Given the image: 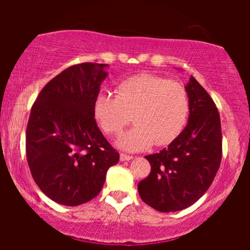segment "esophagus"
<instances>
[{
  "instance_id": "34e87169",
  "label": "esophagus",
  "mask_w": 250,
  "mask_h": 250,
  "mask_svg": "<svg viewBox=\"0 0 250 250\" xmlns=\"http://www.w3.org/2000/svg\"><path fill=\"white\" fill-rule=\"evenodd\" d=\"M120 160L122 161V162H125V161H130V160H133V156L125 155V153H121Z\"/></svg>"
}]
</instances>
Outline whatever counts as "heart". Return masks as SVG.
I'll list each match as a JSON object with an SVG mask.
<instances>
[{"label":"heart","instance_id":"obj_1","mask_svg":"<svg viewBox=\"0 0 250 250\" xmlns=\"http://www.w3.org/2000/svg\"><path fill=\"white\" fill-rule=\"evenodd\" d=\"M137 125L123 133L116 145L122 150L140 151L167 145L184 129L188 116V97L178 82L151 74L121 81L116 95L99 93L94 116L107 134H117L132 121Z\"/></svg>","mask_w":250,"mask_h":250}]
</instances>
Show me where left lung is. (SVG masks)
Returning <instances> with one entry per match:
<instances>
[{"mask_svg":"<svg viewBox=\"0 0 250 250\" xmlns=\"http://www.w3.org/2000/svg\"><path fill=\"white\" fill-rule=\"evenodd\" d=\"M185 90L188 125L167 148L145 156L151 172L138 184L141 200L162 213L183 210L200 200L221 161L220 116L213 99L193 76Z\"/></svg>","mask_w":250,"mask_h":250,"instance_id":"8db88e82","label":"left lung"}]
</instances>
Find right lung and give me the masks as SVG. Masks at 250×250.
<instances>
[{
	"instance_id": "right-lung-1",
	"label": "right lung",
	"mask_w": 250,
	"mask_h": 250,
	"mask_svg": "<svg viewBox=\"0 0 250 250\" xmlns=\"http://www.w3.org/2000/svg\"><path fill=\"white\" fill-rule=\"evenodd\" d=\"M107 64L67 67L44 85L26 128V157L35 183L62 206L99 195L107 169L120 160L94 118V100Z\"/></svg>"
}]
</instances>
